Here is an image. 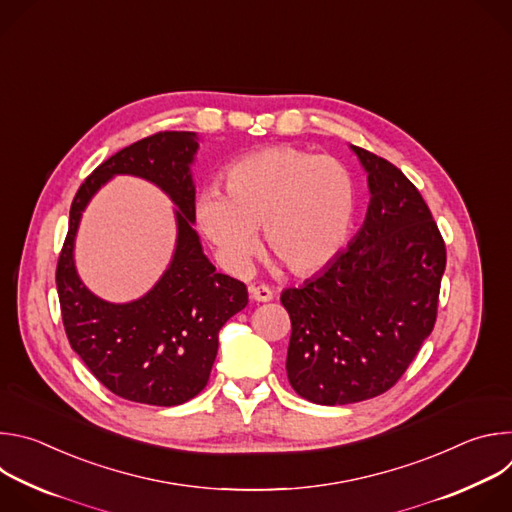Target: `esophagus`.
Instances as JSON below:
<instances>
[{
	"instance_id": "obj_1",
	"label": "esophagus",
	"mask_w": 512,
	"mask_h": 512,
	"mask_svg": "<svg viewBox=\"0 0 512 512\" xmlns=\"http://www.w3.org/2000/svg\"><path fill=\"white\" fill-rule=\"evenodd\" d=\"M249 296L255 302H271L273 300V291L267 285H249Z\"/></svg>"
}]
</instances>
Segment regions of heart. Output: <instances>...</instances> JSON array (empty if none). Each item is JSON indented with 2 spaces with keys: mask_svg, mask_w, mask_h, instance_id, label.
<instances>
[{
  "mask_svg": "<svg viewBox=\"0 0 512 512\" xmlns=\"http://www.w3.org/2000/svg\"><path fill=\"white\" fill-rule=\"evenodd\" d=\"M356 210L348 168L332 156L275 145L227 170V194L206 188L198 225L229 269L249 267L263 227L269 251L296 273L326 267L346 243Z\"/></svg>",
  "mask_w": 512,
  "mask_h": 512,
  "instance_id": "heart-1",
  "label": "heart"
}]
</instances>
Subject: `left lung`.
<instances>
[{
    "mask_svg": "<svg viewBox=\"0 0 512 512\" xmlns=\"http://www.w3.org/2000/svg\"><path fill=\"white\" fill-rule=\"evenodd\" d=\"M369 174L371 202L348 249L302 287L281 291L291 320L285 371L318 405L389 391L437 318L446 243L407 176L350 145Z\"/></svg>",
    "mask_w": 512,
    "mask_h": 512,
    "instance_id": "8db88e82",
    "label": "left lung"
}]
</instances>
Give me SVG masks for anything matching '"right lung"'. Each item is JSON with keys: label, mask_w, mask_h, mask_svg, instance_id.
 <instances>
[{"label": "right lung", "mask_w": 512, "mask_h": 512, "mask_svg": "<svg viewBox=\"0 0 512 512\" xmlns=\"http://www.w3.org/2000/svg\"><path fill=\"white\" fill-rule=\"evenodd\" d=\"M198 150L194 131H160L143 137L93 170L70 206L68 233L56 265V289L68 342L89 371L117 397L174 407L196 397L208 383L218 350V330L241 312L247 285L202 253L190 164ZM117 173L160 185L179 206V239L171 267L139 301L111 305L80 281L71 251L82 210Z\"/></svg>", "instance_id": "obj_1"}]
</instances>
